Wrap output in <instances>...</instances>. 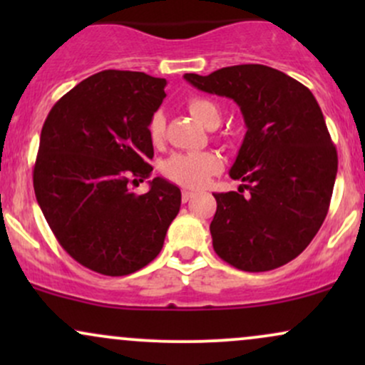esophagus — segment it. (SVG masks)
<instances>
[{"mask_svg": "<svg viewBox=\"0 0 365 365\" xmlns=\"http://www.w3.org/2000/svg\"><path fill=\"white\" fill-rule=\"evenodd\" d=\"M194 195H195V192H192V190H183V192H182V200H183V202H188V200H190Z\"/></svg>", "mask_w": 365, "mask_h": 365, "instance_id": "34e87169", "label": "esophagus"}]
</instances>
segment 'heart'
<instances>
[{"label": "heart", "instance_id": "heart-1", "mask_svg": "<svg viewBox=\"0 0 365 365\" xmlns=\"http://www.w3.org/2000/svg\"><path fill=\"white\" fill-rule=\"evenodd\" d=\"M187 110L200 125L212 130L221 123L220 106L202 96H194L187 101ZM166 118L163 111H156L148 123L149 139L154 145L163 144L165 139ZM221 170V159L217 154L209 153H177L163 163V173L177 185L187 188H200L212 175Z\"/></svg>", "mask_w": 365, "mask_h": 365}]
</instances>
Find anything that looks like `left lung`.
<instances>
[{
	"label": "left lung",
	"mask_w": 365,
	"mask_h": 365,
	"mask_svg": "<svg viewBox=\"0 0 365 365\" xmlns=\"http://www.w3.org/2000/svg\"><path fill=\"white\" fill-rule=\"evenodd\" d=\"M183 78L199 91L233 99L247 125L230 170L244 183L238 192L215 194L209 230L216 254L249 273L290 262L319 232L338 171L336 148L316 98L295 78L264 65Z\"/></svg>",
	"instance_id": "left-lung-1"
}]
</instances>
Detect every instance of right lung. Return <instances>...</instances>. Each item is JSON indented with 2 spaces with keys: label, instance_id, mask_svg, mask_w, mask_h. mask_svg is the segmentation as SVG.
<instances>
[{
  "label": "right lung",
  "instance_id": "right-lung-1",
  "mask_svg": "<svg viewBox=\"0 0 365 365\" xmlns=\"http://www.w3.org/2000/svg\"><path fill=\"white\" fill-rule=\"evenodd\" d=\"M165 78L104 70L66 92L41 130L34 190L49 228L77 262L106 276L142 269L161 252L182 192L153 178L148 194L130 183L150 177L148 123Z\"/></svg>",
  "mask_w": 365,
  "mask_h": 365
}]
</instances>
